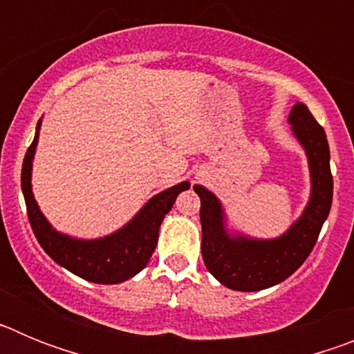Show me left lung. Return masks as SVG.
I'll return each mask as SVG.
<instances>
[{"instance_id": "obj_1", "label": "left lung", "mask_w": 354, "mask_h": 354, "mask_svg": "<svg viewBox=\"0 0 354 354\" xmlns=\"http://www.w3.org/2000/svg\"><path fill=\"white\" fill-rule=\"evenodd\" d=\"M289 124L294 138L305 149L312 186L310 198L301 216L282 236L274 239H255L243 234H230L225 225L220 200L204 186H193L202 202L200 223L205 268L228 289L253 292L283 282L310 255L330 214L333 177L326 133L303 102L292 106Z\"/></svg>"}]
</instances>
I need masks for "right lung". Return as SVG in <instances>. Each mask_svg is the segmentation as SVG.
I'll return each instance as SVG.
<instances>
[{"mask_svg":"<svg viewBox=\"0 0 354 354\" xmlns=\"http://www.w3.org/2000/svg\"><path fill=\"white\" fill-rule=\"evenodd\" d=\"M42 120L37 124L33 143L26 150L21 171V187L26 202L28 218L37 241L49 257L71 273L93 283H120L138 274L149 262L158 245L159 227L167 212L174 207L175 198L189 183L177 184L158 193L136 212L133 220L117 232L99 239H77L58 232L46 220L31 192V167L39 143V131Z\"/></svg>","mask_w":354,"mask_h":354,"instance_id":"obj_1","label":"right lung"}]
</instances>
